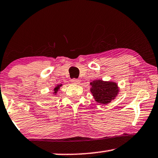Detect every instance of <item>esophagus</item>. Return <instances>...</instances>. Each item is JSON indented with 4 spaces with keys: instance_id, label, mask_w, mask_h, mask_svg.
<instances>
[{
    "instance_id": "esophagus-1",
    "label": "esophagus",
    "mask_w": 158,
    "mask_h": 158,
    "mask_svg": "<svg viewBox=\"0 0 158 158\" xmlns=\"http://www.w3.org/2000/svg\"><path fill=\"white\" fill-rule=\"evenodd\" d=\"M71 82H72L73 84H79V79H75V78H74V79H71Z\"/></svg>"
}]
</instances>
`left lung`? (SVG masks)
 <instances>
[{"label":"left lung","mask_w":158,"mask_h":158,"mask_svg":"<svg viewBox=\"0 0 158 158\" xmlns=\"http://www.w3.org/2000/svg\"><path fill=\"white\" fill-rule=\"evenodd\" d=\"M91 93L97 102L106 104L114 98L118 93L117 85L111 81L94 80L90 83Z\"/></svg>","instance_id":"obj_1"}]
</instances>
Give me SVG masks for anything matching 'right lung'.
Returning a JSON list of instances; mask_svg holds the SVG:
<instances>
[{"mask_svg":"<svg viewBox=\"0 0 158 158\" xmlns=\"http://www.w3.org/2000/svg\"><path fill=\"white\" fill-rule=\"evenodd\" d=\"M62 85H60V86H61ZM59 89V86H57V87H55V89H54V90H55V93H57V89Z\"/></svg>","mask_w":158,"mask_h":158,"instance_id":"obj_1","label":"right lung"}]
</instances>
